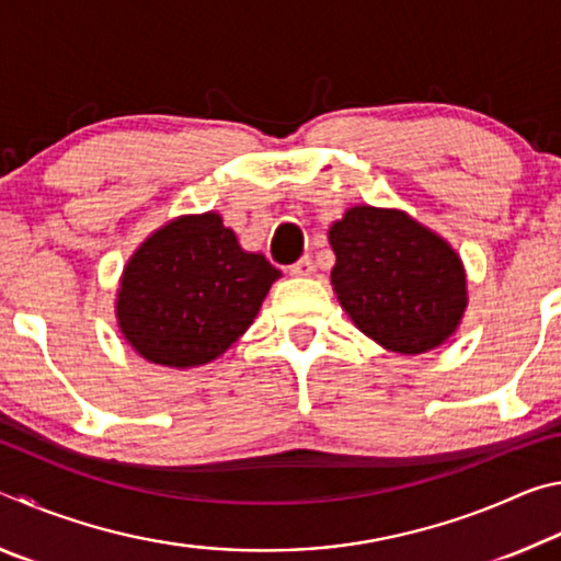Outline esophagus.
<instances>
[{
    "label": "esophagus",
    "mask_w": 561,
    "mask_h": 561,
    "mask_svg": "<svg viewBox=\"0 0 561 561\" xmlns=\"http://www.w3.org/2000/svg\"><path fill=\"white\" fill-rule=\"evenodd\" d=\"M289 274H294V277H311V274H314V260H311L309 254H304L299 262L291 264Z\"/></svg>",
    "instance_id": "1"
}]
</instances>
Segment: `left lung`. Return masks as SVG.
Instances as JSON below:
<instances>
[{"label": "left lung", "mask_w": 561, "mask_h": 561, "mask_svg": "<svg viewBox=\"0 0 561 561\" xmlns=\"http://www.w3.org/2000/svg\"><path fill=\"white\" fill-rule=\"evenodd\" d=\"M331 284L351 321L396 354L440 346L468 304L458 254L405 213L351 207L331 225Z\"/></svg>", "instance_id": "8db88e82"}]
</instances>
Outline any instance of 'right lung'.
Masks as SVG:
<instances>
[{"label":"right lung","mask_w":561,"mask_h":561,"mask_svg":"<svg viewBox=\"0 0 561 561\" xmlns=\"http://www.w3.org/2000/svg\"><path fill=\"white\" fill-rule=\"evenodd\" d=\"M277 277L262 254L237 244L220 215L178 217L126 264L118 324L153 364L201 366L244 334Z\"/></svg>","instance_id":"obj_1"}]
</instances>
